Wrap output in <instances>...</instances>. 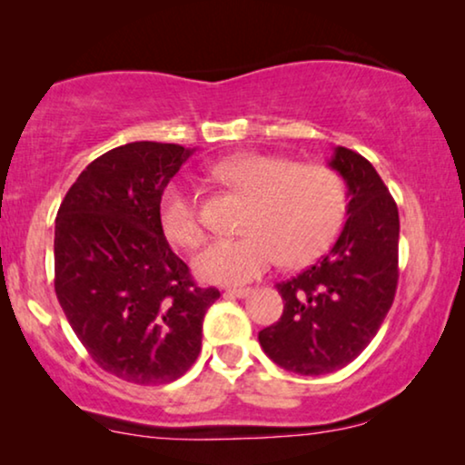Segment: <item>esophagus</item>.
I'll use <instances>...</instances> for the list:
<instances>
[{
	"label": "esophagus",
	"mask_w": 465,
	"mask_h": 465,
	"mask_svg": "<svg viewBox=\"0 0 465 465\" xmlns=\"http://www.w3.org/2000/svg\"><path fill=\"white\" fill-rule=\"evenodd\" d=\"M252 294V288H231L224 292L226 298H247Z\"/></svg>",
	"instance_id": "1"
}]
</instances>
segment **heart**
<instances>
[{
  "instance_id": "1",
  "label": "heart",
  "mask_w": 465,
  "mask_h": 465,
  "mask_svg": "<svg viewBox=\"0 0 465 465\" xmlns=\"http://www.w3.org/2000/svg\"><path fill=\"white\" fill-rule=\"evenodd\" d=\"M215 177L252 201L237 239L207 241L193 260L207 283L243 285L258 279L282 256L285 264H307L320 256L345 218L347 193L341 175L320 164L266 154H239L215 164ZM158 218L171 243L190 247L201 237L196 196L183 182H171L161 196Z\"/></svg>"
}]
</instances>
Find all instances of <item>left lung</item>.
Segmentation results:
<instances>
[{
    "mask_svg": "<svg viewBox=\"0 0 465 465\" xmlns=\"http://www.w3.org/2000/svg\"><path fill=\"white\" fill-rule=\"evenodd\" d=\"M328 167L347 186V222L326 256L277 283L283 315L258 341L277 366L328 374L368 347L398 285L400 218L390 190L358 152L336 145Z\"/></svg>",
    "mask_w": 465,
    "mask_h": 465,
    "instance_id": "left-lung-1",
    "label": "left lung"
}]
</instances>
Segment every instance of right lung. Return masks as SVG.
<instances>
[{
  "instance_id": "right-lung-1",
  "label": "right lung",
  "mask_w": 465,
  "mask_h": 465,
  "mask_svg": "<svg viewBox=\"0 0 465 465\" xmlns=\"http://www.w3.org/2000/svg\"><path fill=\"white\" fill-rule=\"evenodd\" d=\"M194 148L133 142L82 171L54 222V290L91 358L137 385L180 379L220 298L164 239L158 205Z\"/></svg>"
}]
</instances>
